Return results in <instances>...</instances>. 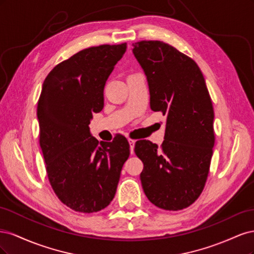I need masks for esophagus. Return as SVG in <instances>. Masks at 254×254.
Segmentation results:
<instances>
[{
    "label": "esophagus",
    "mask_w": 254,
    "mask_h": 254,
    "mask_svg": "<svg viewBox=\"0 0 254 254\" xmlns=\"http://www.w3.org/2000/svg\"><path fill=\"white\" fill-rule=\"evenodd\" d=\"M128 143L130 145V153H133V148H134V144H135V140L132 139H128Z\"/></svg>",
    "instance_id": "34e87169"
}]
</instances>
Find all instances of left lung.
Here are the masks:
<instances>
[{
    "label": "left lung",
    "mask_w": 254,
    "mask_h": 254,
    "mask_svg": "<svg viewBox=\"0 0 254 254\" xmlns=\"http://www.w3.org/2000/svg\"><path fill=\"white\" fill-rule=\"evenodd\" d=\"M133 55L147 77L150 108L166 117L164 141H136L144 164V193L160 209L179 211L194 203L209 175L215 134L214 110L195 61L162 41H140Z\"/></svg>",
    "instance_id": "left-lung-1"
}]
</instances>
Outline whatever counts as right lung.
I'll list each match as a JSON object with an SVG mask.
<instances>
[{
  "instance_id": "1",
  "label": "right lung",
  "mask_w": 254,
  "mask_h": 254,
  "mask_svg": "<svg viewBox=\"0 0 254 254\" xmlns=\"http://www.w3.org/2000/svg\"><path fill=\"white\" fill-rule=\"evenodd\" d=\"M127 43L84 49L57 64L38 101L39 143L51 186L70 209L98 212L112 201L129 143L119 134L98 145L90 133L93 113L104 108V88Z\"/></svg>"
}]
</instances>
